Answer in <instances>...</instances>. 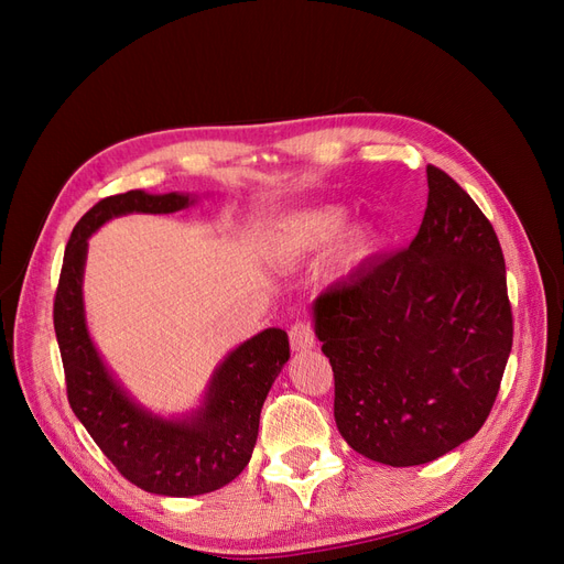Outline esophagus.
Segmentation results:
<instances>
[{
    "label": "esophagus",
    "instance_id": "34e87169",
    "mask_svg": "<svg viewBox=\"0 0 564 564\" xmlns=\"http://www.w3.org/2000/svg\"><path fill=\"white\" fill-rule=\"evenodd\" d=\"M289 340H292V350H311L315 348V332L308 322H296L292 329H289Z\"/></svg>",
    "mask_w": 564,
    "mask_h": 564
}]
</instances>
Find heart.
Listing matches in <instances>:
<instances>
[{
    "instance_id": "obj_1",
    "label": "heart",
    "mask_w": 564,
    "mask_h": 564,
    "mask_svg": "<svg viewBox=\"0 0 564 564\" xmlns=\"http://www.w3.org/2000/svg\"><path fill=\"white\" fill-rule=\"evenodd\" d=\"M348 209L340 204H319L289 214L278 226L272 253L280 261H301L334 245L329 268L334 275H350L371 263L383 247V235L377 224L360 220L348 224Z\"/></svg>"
}]
</instances>
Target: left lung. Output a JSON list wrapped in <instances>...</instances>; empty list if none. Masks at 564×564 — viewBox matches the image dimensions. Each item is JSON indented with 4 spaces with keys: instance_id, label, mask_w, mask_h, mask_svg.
Instances as JSON below:
<instances>
[{
    "instance_id": "1",
    "label": "left lung",
    "mask_w": 564,
    "mask_h": 564,
    "mask_svg": "<svg viewBox=\"0 0 564 564\" xmlns=\"http://www.w3.org/2000/svg\"><path fill=\"white\" fill-rule=\"evenodd\" d=\"M414 242L313 301L334 369V419L386 466H421L487 421L513 346L506 263L491 224L442 169Z\"/></svg>"
}]
</instances>
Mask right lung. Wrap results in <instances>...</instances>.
I'll list each match as a JSON object with an SVG mask.
<instances>
[{"mask_svg":"<svg viewBox=\"0 0 564 564\" xmlns=\"http://www.w3.org/2000/svg\"><path fill=\"white\" fill-rule=\"evenodd\" d=\"M195 202L191 193L145 191L100 199L70 235L54 301V329L75 416L129 482L160 497H197L226 487L247 468L261 406L289 360L286 332L263 329L224 357L195 409L162 416L135 402L100 357L84 311L89 237L112 218L174 214Z\"/></svg>","mask_w":564,"mask_h":564,"instance_id":"obj_1","label":"right lung"}]
</instances>
